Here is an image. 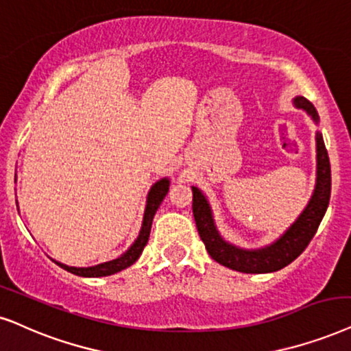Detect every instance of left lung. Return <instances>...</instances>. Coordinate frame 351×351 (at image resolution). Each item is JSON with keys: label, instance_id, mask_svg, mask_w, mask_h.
<instances>
[{"label": "left lung", "instance_id": "8db88e82", "mask_svg": "<svg viewBox=\"0 0 351 351\" xmlns=\"http://www.w3.org/2000/svg\"><path fill=\"white\" fill-rule=\"evenodd\" d=\"M293 106L303 109L315 124H319L316 108L304 97H295ZM193 216L197 222L199 239L203 240L209 256L229 269L245 274H266L289 266L304 252L315 237L330 199V162L322 140V134L316 132V185L311 198L292 226L274 242L263 248H242L227 242L217 229L211 204L206 195L198 186H192Z\"/></svg>", "mask_w": 351, "mask_h": 351}]
</instances>
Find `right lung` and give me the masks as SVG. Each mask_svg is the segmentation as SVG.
<instances>
[{"instance_id": "add662e5", "label": "right lung", "mask_w": 351, "mask_h": 351, "mask_svg": "<svg viewBox=\"0 0 351 351\" xmlns=\"http://www.w3.org/2000/svg\"><path fill=\"white\" fill-rule=\"evenodd\" d=\"M169 185H171V180L167 179V177H165V179H159L156 184L152 185V189H149L148 197H147V204H145L143 221H142V227H140L138 235H136L135 242L132 243L130 247L121 254V256L111 259V261L101 263V265L90 266V267H74V266L62 265V263L56 261V259H53V261L56 263L58 266H61L62 269H66L67 272H72V274L80 276V277H104V276L116 274V272H119L122 269H127V267L134 265L136 259L140 258L145 245L148 243L153 217L156 215L159 204L162 203V199H165L167 192H169Z\"/></svg>"}]
</instances>
